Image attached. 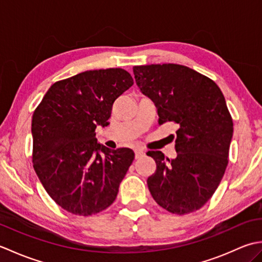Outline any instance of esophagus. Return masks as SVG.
<instances>
[{"label": "esophagus", "mask_w": 262, "mask_h": 262, "mask_svg": "<svg viewBox=\"0 0 262 262\" xmlns=\"http://www.w3.org/2000/svg\"><path fill=\"white\" fill-rule=\"evenodd\" d=\"M144 155H145V152H144L143 149H135V158L136 159H141L144 157Z\"/></svg>", "instance_id": "obj_1"}]
</instances>
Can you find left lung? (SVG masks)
Segmentation results:
<instances>
[{
    "label": "left lung",
    "instance_id": "obj_1",
    "mask_svg": "<svg viewBox=\"0 0 262 262\" xmlns=\"http://www.w3.org/2000/svg\"><path fill=\"white\" fill-rule=\"evenodd\" d=\"M141 91L158 109L159 125H177V158L148 151L157 171L147 186L161 207L172 214L196 211L216 191L229 163L233 120L221 89L209 77L187 66H134Z\"/></svg>",
    "mask_w": 262,
    "mask_h": 262
}]
</instances>
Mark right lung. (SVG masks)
I'll use <instances>...</instances> for the list:
<instances>
[{"label":"right lung","instance_id":"obj_1","mask_svg":"<svg viewBox=\"0 0 262 262\" xmlns=\"http://www.w3.org/2000/svg\"><path fill=\"white\" fill-rule=\"evenodd\" d=\"M133 84L122 69L85 71L55 82L33 113V169L69 213L90 216L115 202L135 154L99 144L96 128L109 125L115 100Z\"/></svg>","mask_w":262,"mask_h":262}]
</instances>
